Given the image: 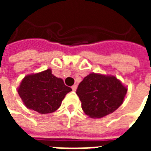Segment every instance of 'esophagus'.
Segmentation results:
<instances>
[{"label": "esophagus", "mask_w": 151, "mask_h": 151, "mask_svg": "<svg viewBox=\"0 0 151 151\" xmlns=\"http://www.w3.org/2000/svg\"><path fill=\"white\" fill-rule=\"evenodd\" d=\"M72 90H73V91H75L76 90H77V86H76V85L73 86H72Z\"/></svg>", "instance_id": "esophagus-1"}]
</instances>
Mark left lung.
I'll use <instances>...</instances> for the list:
<instances>
[{"label":"left lung","instance_id":"left-lung-1","mask_svg":"<svg viewBox=\"0 0 151 151\" xmlns=\"http://www.w3.org/2000/svg\"><path fill=\"white\" fill-rule=\"evenodd\" d=\"M126 93L127 89L116 78L96 73L84 78L76 91L82 110L92 118H101L116 111Z\"/></svg>","mask_w":151,"mask_h":151}]
</instances>
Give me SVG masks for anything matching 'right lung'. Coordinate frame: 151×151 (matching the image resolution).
<instances>
[{
    "label": "right lung",
    "instance_id": "right-lung-1",
    "mask_svg": "<svg viewBox=\"0 0 151 151\" xmlns=\"http://www.w3.org/2000/svg\"><path fill=\"white\" fill-rule=\"evenodd\" d=\"M71 91L62 79L52 74L51 69H47L26 76L18 92L27 108L40 114H47L57 110L66 94Z\"/></svg>",
    "mask_w": 151,
    "mask_h": 151
}]
</instances>
